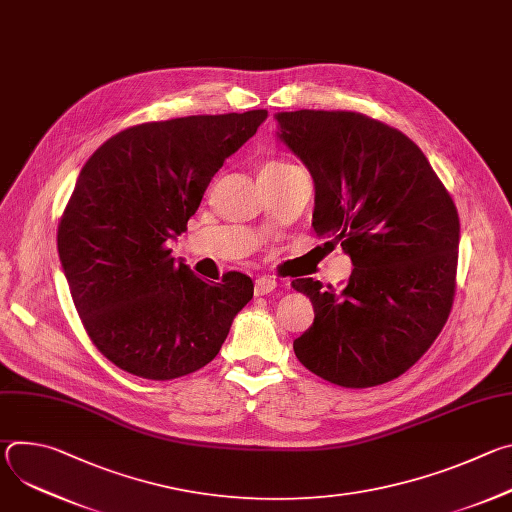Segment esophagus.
<instances>
[{
	"label": "esophagus",
	"instance_id": "obj_1",
	"mask_svg": "<svg viewBox=\"0 0 512 512\" xmlns=\"http://www.w3.org/2000/svg\"><path fill=\"white\" fill-rule=\"evenodd\" d=\"M275 287H277V281L273 277H269V275L257 277L255 279V296H267Z\"/></svg>",
	"mask_w": 512,
	"mask_h": 512
}]
</instances>
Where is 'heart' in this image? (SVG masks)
<instances>
[{
    "mask_svg": "<svg viewBox=\"0 0 512 512\" xmlns=\"http://www.w3.org/2000/svg\"><path fill=\"white\" fill-rule=\"evenodd\" d=\"M291 166H294L291 162L275 160V162H267V164L263 166V170H261V172H281V170H287V168H291Z\"/></svg>",
    "mask_w": 512,
    "mask_h": 512,
    "instance_id": "obj_1",
    "label": "heart"
}]
</instances>
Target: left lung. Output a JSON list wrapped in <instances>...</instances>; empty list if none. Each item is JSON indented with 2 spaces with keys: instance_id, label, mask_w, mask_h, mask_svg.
Segmentation results:
<instances>
[{
  "instance_id": "obj_1",
  "label": "left lung",
  "mask_w": 512,
  "mask_h": 512,
  "mask_svg": "<svg viewBox=\"0 0 512 512\" xmlns=\"http://www.w3.org/2000/svg\"><path fill=\"white\" fill-rule=\"evenodd\" d=\"M279 139L310 170L312 227L352 259L342 289L296 279L314 324L294 340L308 371L348 389L397 379L442 332L456 294L460 218L417 145L354 111H285Z\"/></svg>"
}]
</instances>
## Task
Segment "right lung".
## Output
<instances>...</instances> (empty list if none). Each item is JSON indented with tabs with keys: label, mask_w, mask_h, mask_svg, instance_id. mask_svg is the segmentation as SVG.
Segmentation results:
<instances>
[{
	"label": "right lung",
	"mask_w": 512,
	"mask_h": 512,
	"mask_svg": "<svg viewBox=\"0 0 512 512\" xmlns=\"http://www.w3.org/2000/svg\"><path fill=\"white\" fill-rule=\"evenodd\" d=\"M265 119L255 109L133 125L83 166L58 223V255L89 338L121 371L170 381L202 369L253 298L251 277L204 281L174 261L168 241Z\"/></svg>",
	"instance_id": "right-lung-1"
}]
</instances>
